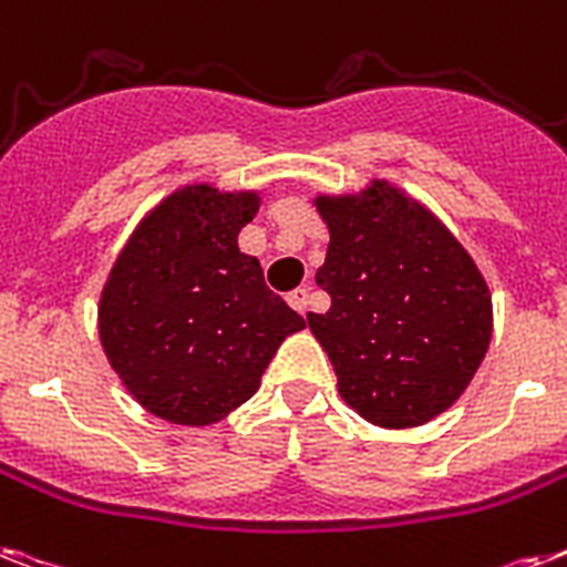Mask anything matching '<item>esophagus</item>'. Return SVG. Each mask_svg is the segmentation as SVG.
Here are the masks:
<instances>
[{
	"label": "esophagus",
	"mask_w": 567,
	"mask_h": 567,
	"mask_svg": "<svg viewBox=\"0 0 567 567\" xmlns=\"http://www.w3.org/2000/svg\"><path fill=\"white\" fill-rule=\"evenodd\" d=\"M288 306H291L293 311H299V315H306V308H308V291H306V288H297V291L288 293Z\"/></svg>",
	"instance_id": "esophagus-1"
}]
</instances>
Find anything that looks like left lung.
<instances>
[{"label":"left lung","mask_w":567,"mask_h":567,"mask_svg":"<svg viewBox=\"0 0 567 567\" xmlns=\"http://www.w3.org/2000/svg\"><path fill=\"white\" fill-rule=\"evenodd\" d=\"M329 250L317 285L326 315L308 329L338 393L367 422L416 427L449 411L492 340V293L443 220L390 179L317 195Z\"/></svg>","instance_id":"1"}]
</instances>
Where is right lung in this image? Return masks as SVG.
Segmentation results:
<instances>
[{
  "label": "right lung",
  "mask_w": 567,
  "mask_h": 567,
  "mask_svg": "<svg viewBox=\"0 0 567 567\" xmlns=\"http://www.w3.org/2000/svg\"><path fill=\"white\" fill-rule=\"evenodd\" d=\"M261 192L188 183L136 224L99 299V338L124 390L154 416L206 427L241 408L306 320L265 285L238 233Z\"/></svg>",
  "instance_id": "obj_1"
}]
</instances>
